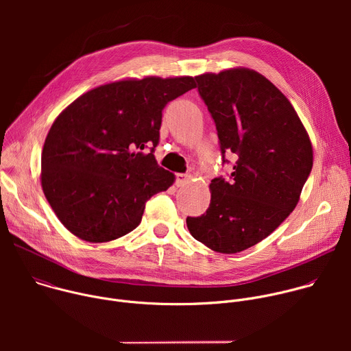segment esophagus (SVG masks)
Masks as SVG:
<instances>
[{
	"label": "esophagus",
	"instance_id": "esophagus-1",
	"mask_svg": "<svg viewBox=\"0 0 351 351\" xmlns=\"http://www.w3.org/2000/svg\"><path fill=\"white\" fill-rule=\"evenodd\" d=\"M189 180H190V175H187V173H178V175H176V180H175V183H176V186H178V187H180V186L187 184V183H189Z\"/></svg>",
	"mask_w": 351,
	"mask_h": 351
}]
</instances>
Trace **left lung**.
Instances as JSON below:
<instances>
[{
    "label": "left lung",
    "instance_id": "8db88e82",
    "mask_svg": "<svg viewBox=\"0 0 351 351\" xmlns=\"http://www.w3.org/2000/svg\"><path fill=\"white\" fill-rule=\"evenodd\" d=\"M232 172L211 180V203L187 217L191 236L218 253L243 252L295 208L313 169L310 137L289 99L263 75L229 69L195 76Z\"/></svg>",
    "mask_w": 351,
    "mask_h": 351
}]
</instances>
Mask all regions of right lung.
<instances>
[{
	"mask_svg": "<svg viewBox=\"0 0 351 351\" xmlns=\"http://www.w3.org/2000/svg\"><path fill=\"white\" fill-rule=\"evenodd\" d=\"M194 87L190 76L115 82L80 95L56 119L41 186L69 232L103 243L138 226L145 203L175 180L154 157L162 111Z\"/></svg>",
	"mask_w": 351,
	"mask_h": 351,
	"instance_id": "right-lung-1",
	"label": "right lung"
}]
</instances>
